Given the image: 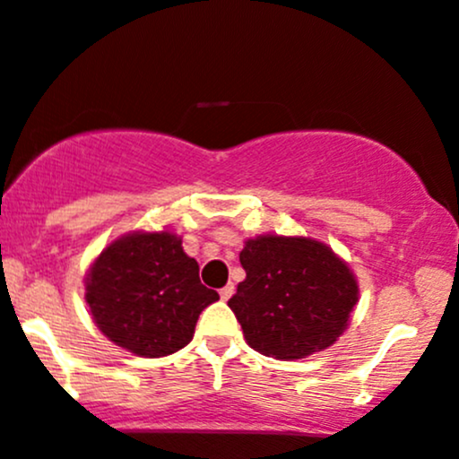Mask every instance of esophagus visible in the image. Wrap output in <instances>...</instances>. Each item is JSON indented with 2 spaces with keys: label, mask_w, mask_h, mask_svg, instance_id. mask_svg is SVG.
<instances>
[{
  "label": "esophagus",
  "mask_w": 459,
  "mask_h": 459,
  "mask_svg": "<svg viewBox=\"0 0 459 459\" xmlns=\"http://www.w3.org/2000/svg\"><path fill=\"white\" fill-rule=\"evenodd\" d=\"M235 292V286L233 284H226L224 289H220V297H222V301H229L230 297H233Z\"/></svg>",
  "instance_id": "1"
}]
</instances>
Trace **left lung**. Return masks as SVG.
Masks as SVG:
<instances>
[{
  "label": "left lung",
  "mask_w": 459,
  "mask_h": 459,
  "mask_svg": "<svg viewBox=\"0 0 459 459\" xmlns=\"http://www.w3.org/2000/svg\"><path fill=\"white\" fill-rule=\"evenodd\" d=\"M246 280L229 299L250 349L295 361L329 349L349 329L357 275L323 241L258 235L239 252Z\"/></svg>",
  "instance_id": "obj_1"
}]
</instances>
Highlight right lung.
Returning a JSON list of instances; mask_svg holds the SVG:
<instances>
[{
  "instance_id": "add662e5",
  "label": "right lung",
  "mask_w": 459,
  "mask_h": 459,
  "mask_svg": "<svg viewBox=\"0 0 459 459\" xmlns=\"http://www.w3.org/2000/svg\"><path fill=\"white\" fill-rule=\"evenodd\" d=\"M220 295L201 284L198 263L173 230H132L113 239L85 273L96 327L132 355L158 359L190 344L198 314Z\"/></svg>"
}]
</instances>
